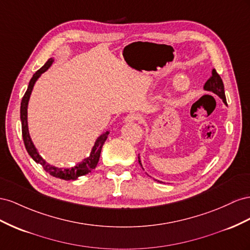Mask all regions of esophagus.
Returning a JSON list of instances; mask_svg holds the SVG:
<instances>
[{
	"mask_svg": "<svg viewBox=\"0 0 250 250\" xmlns=\"http://www.w3.org/2000/svg\"><path fill=\"white\" fill-rule=\"evenodd\" d=\"M125 121H138V123H144V117H142L138 113H131L125 117Z\"/></svg>",
	"mask_w": 250,
	"mask_h": 250,
	"instance_id": "esophagus-1",
	"label": "esophagus"
}]
</instances>
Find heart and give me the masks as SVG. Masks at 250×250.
<instances>
[{"label":"heart","instance_id":"obj_1","mask_svg":"<svg viewBox=\"0 0 250 250\" xmlns=\"http://www.w3.org/2000/svg\"><path fill=\"white\" fill-rule=\"evenodd\" d=\"M177 85H178V88H179V89L184 90V89H187L188 87V82H179L177 83Z\"/></svg>","mask_w":250,"mask_h":250}]
</instances>
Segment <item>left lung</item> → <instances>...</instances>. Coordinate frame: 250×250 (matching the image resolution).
<instances>
[{
	"mask_svg": "<svg viewBox=\"0 0 250 250\" xmlns=\"http://www.w3.org/2000/svg\"><path fill=\"white\" fill-rule=\"evenodd\" d=\"M204 89L208 90V91L213 92V93L217 94L221 99H222L224 104H226V97H225L224 84H223V82H222V78L220 77V75L218 74V72L215 69L212 70V74H211L209 80L205 83ZM138 159H139V163L141 166L139 157H138ZM141 167H142V166H141ZM142 168H144V167H142ZM157 181H158V180H157ZM158 182H160V181H158Z\"/></svg>",
	"mask_w": 250,
	"mask_h": 250,
	"instance_id": "1",
	"label": "left lung"
}]
</instances>
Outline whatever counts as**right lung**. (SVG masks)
Returning <instances> with one entry per match:
<instances>
[{
	"label": "right lung",
	"instance_id": "add662e5",
	"mask_svg": "<svg viewBox=\"0 0 250 250\" xmlns=\"http://www.w3.org/2000/svg\"><path fill=\"white\" fill-rule=\"evenodd\" d=\"M52 62H53V60L49 59L45 65L33 74L32 78L29 82V85H28V89L25 92V94L22 98V103H21V121H22L23 140H24V145H25V147L27 149L28 154L31 156V158L35 162L40 163V165L42 167V168H44L48 174H50L55 178H60V179H62V180H75L78 177L87 175L88 173L91 172L92 169H94L96 167L98 160H99V157H101L103 146L104 144V141L106 140V138H108L109 132H105L103 135H101V136L97 138L93 148H92L91 155L88 157V158H85L83 161L78 163L77 166H75L73 167H70V168L56 167L52 165H50V163H48L39 154L37 148H35V146L33 145V142L31 141L29 131H28L27 108H28V102H29L31 91L33 89V85H34L35 82H37V80L41 76L42 73H44L45 71L52 65Z\"/></svg>",
	"mask_w": 250,
	"mask_h": 250
}]
</instances>
